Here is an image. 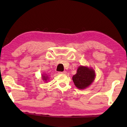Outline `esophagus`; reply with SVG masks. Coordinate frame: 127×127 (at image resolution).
I'll return each instance as SVG.
<instances>
[{
	"mask_svg": "<svg viewBox=\"0 0 127 127\" xmlns=\"http://www.w3.org/2000/svg\"><path fill=\"white\" fill-rule=\"evenodd\" d=\"M59 74H66V71H64V72H59Z\"/></svg>",
	"mask_w": 127,
	"mask_h": 127,
	"instance_id": "esophagus-1",
	"label": "esophagus"
}]
</instances>
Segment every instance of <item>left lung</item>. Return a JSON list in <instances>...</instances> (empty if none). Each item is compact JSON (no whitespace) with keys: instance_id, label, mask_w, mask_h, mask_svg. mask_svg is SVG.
Segmentation results:
<instances>
[{"instance_id":"1","label":"left lung","mask_w":127,"mask_h":127,"mask_svg":"<svg viewBox=\"0 0 127 127\" xmlns=\"http://www.w3.org/2000/svg\"><path fill=\"white\" fill-rule=\"evenodd\" d=\"M95 77V72L92 69L81 66L77 73L73 76V81L76 86L79 89H84L91 84Z\"/></svg>"}]
</instances>
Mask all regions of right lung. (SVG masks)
Instances as JSON below:
<instances>
[{
	"mask_svg": "<svg viewBox=\"0 0 127 127\" xmlns=\"http://www.w3.org/2000/svg\"><path fill=\"white\" fill-rule=\"evenodd\" d=\"M42 79L43 80H45V81H46L47 79H48V76H42Z\"/></svg>",
	"mask_w": 127,
	"mask_h": 127,
	"instance_id": "right-lung-1",
	"label": "right lung"
}]
</instances>
